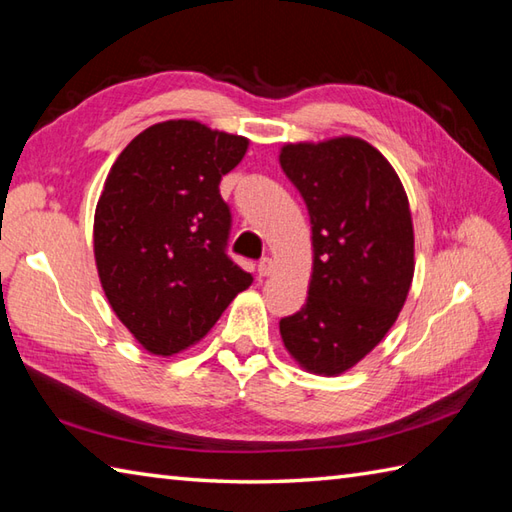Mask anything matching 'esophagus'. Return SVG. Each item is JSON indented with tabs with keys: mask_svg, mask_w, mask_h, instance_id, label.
Instances as JSON below:
<instances>
[{
	"mask_svg": "<svg viewBox=\"0 0 512 512\" xmlns=\"http://www.w3.org/2000/svg\"><path fill=\"white\" fill-rule=\"evenodd\" d=\"M275 270V262L270 257H264L262 262L257 264V273H259V277H268L270 273H273Z\"/></svg>",
	"mask_w": 512,
	"mask_h": 512,
	"instance_id": "esophagus-1",
	"label": "esophagus"
}]
</instances>
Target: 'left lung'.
<instances>
[{"label": "left lung", "instance_id": "1", "mask_svg": "<svg viewBox=\"0 0 512 512\" xmlns=\"http://www.w3.org/2000/svg\"><path fill=\"white\" fill-rule=\"evenodd\" d=\"M279 165L312 224L308 299L279 332L303 369L339 376L385 339L405 306L416 266L409 200L389 160L356 136L284 145Z\"/></svg>", "mask_w": 512, "mask_h": 512}]
</instances>
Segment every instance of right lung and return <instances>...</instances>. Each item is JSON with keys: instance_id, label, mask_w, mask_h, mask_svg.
<instances>
[{"instance_id": "obj_1", "label": "right lung", "mask_w": 512, "mask_h": 512, "mask_svg": "<svg viewBox=\"0 0 512 512\" xmlns=\"http://www.w3.org/2000/svg\"><path fill=\"white\" fill-rule=\"evenodd\" d=\"M248 138L198 121L147 127L116 158L94 213V259L116 317L156 356L204 339L253 277L226 255L220 180Z\"/></svg>"}]
</instances>
